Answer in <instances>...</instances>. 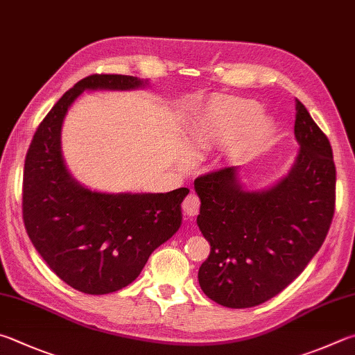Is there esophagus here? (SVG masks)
Listing matches in <instances>:
<instances>
[{
    "mask_svg": "<svg viewBox=\"0 0 355 355\" xmlns=\"http://www.w3.org/2000/svg\"><path fill=\"white\" fill-rule=\"evenodd\" d=\"M198 209H200V200L194 194V192H191V194L183 200V211H184V214L189 216V217H194L197 212H198Z\"/></svg>",
    "mask_w": 355,
    "mask_h": 355,
    "instance_id": "1",
    "label": "esophagus"
}]
</instances>
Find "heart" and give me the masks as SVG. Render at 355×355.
Here are the masks:
<instances>
[{"label": "heart", "instance_id": "heart-1", "mask_svg": "<svg viewBox=\"0 0 355 355\" xmlns=\"http://www.w3.org/2000/svg\"><path fill=\"white\" fill-rule=\"evenodd\" d=\"M273 130L272 118L261 112L256 101L220 94L211 98L192 116L186 138L197 152L230 144L231 155L245 158L261 150L272 138Z\"/></svg>", "mask_w": 355, "mask_h": 355}]
</instances>
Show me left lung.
<instances>
[{
	"instance_id": "8db88e82",
	"label": "left lung",
	"mask_w": 355,
	"mask_h": 355,
	"mask_svg": "<svg viewBox=\"0 0 355 355\" xmlns=\"http://www.w3.org/2000/svg\"><path fill=\"white\" fill-rule=\"evenodd\" d=\"M295 138V163L270 188L245 189L234 166L196 178L197 225L211 245L198 284L217 304L245 309L273 298L326 239L335 208L332 147L300 101Z\"/></svg>"
}]
</instances>
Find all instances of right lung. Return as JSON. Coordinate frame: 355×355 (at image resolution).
<instances>
[{
    "mask_svg": "<svg viewBox=\"0 0 355 355\" xmlns=\"http://www.w3.org/2000/svg\"><path fill=\"white\" fill-rule=\"evenodd\" d=\"M149 85L133 76L93 74L57 101L32 138L23 173V220L49 268L79 292L105 295L138 278L147 259L182 225L188 188L171 192L92 191L71 175L62 125L87 89L128 92Z\"/></svg>",
    "mask_w": 355,
    "mask_h": 355,
    "instance_id": "obj_1",
    "label": "right lung"
}]
</instances>
